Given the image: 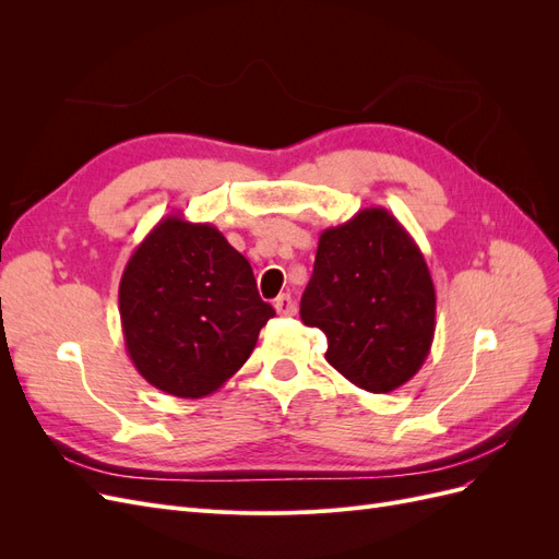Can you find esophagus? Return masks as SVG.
I'll return each mask as SVG.
<instances>
[{
  "instance_id": "esophagus-1",
  "label": "esophagus",
  "mask_w": 559,
  "mask_h": 559,
  "mask_svg": "<svg viewBox=\"0 0 559 559\" xmlns=\"http://www.w3.org/2000/svg\"><path fill=\"white\" fill-rule=\"evenodd\" d=\"M275 310L280 317H292L296 312V302L289 294H282L277 300H275Z\"/></svg>"
}]
</instances>
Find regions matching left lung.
<instances>
[{
    "mask_svg": "<svg viewBox=\"0 0 559 559\" xmlns=\"http://www.w3.org/2000/svg\"><path fill=\"white\" fill-rule=\"evenodd\" d=\"M300 319L326 333V361L366 392L415 378L433 343L436 289L425 253L392 212L368 207L319 235Z\"/></svg>",
    "mask_w": 559,
    "mask_h": 559,
    "instance_id": "obj_1",
    "label": "left lung"
}]
</instances>
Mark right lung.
<instances>
[{
	"mask_svg": "<svg viewBox=\"0 0 559 559\" xmlns=\"http://www.w3.org/2000/svg\"><path fill=\"white\" fill-rule=\"evenodd\" d=\"M128 357L177 399L214 394L257 347L275 310L251 265L212 224L170 214L132 251L118 284Z\"/></svg>",
	"mask_w": 559,
	"mask_h": 559,
	"instance_id": "add662e5",
	"label": "right lung"
}]
</instances>
